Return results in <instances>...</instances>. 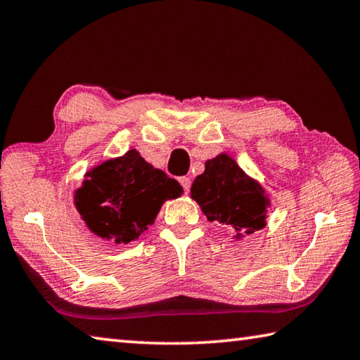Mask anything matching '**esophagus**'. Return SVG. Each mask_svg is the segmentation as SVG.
<instances>
[{
	"label": "esophagus",
	"instance_id": "34e87169",
	"mask_svg": "<svg viewBox=\"0 0 360 360\" xmlns=\"http://www.w3.org/2000/svg\"><path fill=\"white\" fill-rule=\"evenodd\" d=\"M179 182H181V186H182V188H184L186 193L191 191V184H192L191 178H187V176H182V178H179Z\"/></svg>",
	"mask_w": 360,
	"mask_h": 360
}]
</instances>
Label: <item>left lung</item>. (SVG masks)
<instances>
[{"instance_id": "obj_1", "label": "left lung", "mask_w": 360, "mask_h": 360, "mask_svg": "<svg viewBox=\"0 0 360 360\" xmlns=\"http://www.w3.org/2000/svg\"><path fill=\"white\" fill-rule=\"evenodd\" d=\"M191 192L210 221L246 233L265 225L268 202L264 191L229 155L221 154L206 162L205 173L195 178Z\"/></svg>"}]
</instances>
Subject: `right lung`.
Instances as JSON below:
<instances>
[{
	"mask_svg": "<svg viewBox=\"0 0 360 360\" xmlns=\"http://www.w3.org/2000/svg\"><path fill=\"white\" fill-rule=\"evenodd\" d=\"M76 192V208L101 238L130 243L154 222L165 200L178 198L176 179L149 165L136 150L101 163Z\"/></svg>",
	"mask_w": 360,
	"mask_h": 360,
	"instance_id": "1",
	"label": "right lung"
}]
</instances>
